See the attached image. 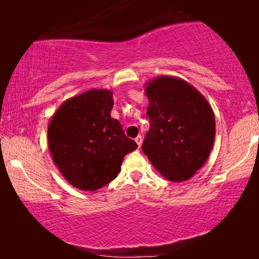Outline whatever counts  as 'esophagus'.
I'll return each mask as SVG.
<instances>
[{"instance_id":"obj_1","label":"esophagus","mask_w":259,"mask_h":259,"mask_svg":"<svg viewBox=\"0 0 259 259\" xmlns=\"http://www.w3.org/2000/svg\"><path fill=\"white\" fill-rule=\"evenodd\" d=\"M136 143L138 144V147L140 148L141 144H143V137H141V136H138V137L136 138Z\"/></svg>"}]
</instances>
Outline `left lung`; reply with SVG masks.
<instances>
[{
    "label": "left lung",
    "instance_id": "obj_1",
    "mask_svg": "<svg viewBox=\"0 0 259 259\" xmlns=\"http://www.w3.org/2000/svg\"><path fill=\"white\" fill-rule=\"evenodd\" d=\"M150 131L141 150L169 182L192 178L211 153L215 137L214 113L192 84L162 75L145 86Z\"/></svg>",
    "mask_w": 259,
    "mask_h": 259
}]
</instances>
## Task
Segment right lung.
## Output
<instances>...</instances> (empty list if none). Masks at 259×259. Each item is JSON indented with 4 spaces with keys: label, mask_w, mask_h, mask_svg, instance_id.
Masks as SVG:
<instances>
[{
    "label": "right lung",
    "mask_w": 259,
    "mask_h": 259,
    "mask_svg": "<svg viewBox=\"0 0 259 259\" xmlns=\"http://www.w3.org/2000/svg\"><path fill=\"white\" fill-rule=\"evenodd\" d=\"M113 93L90 90L66 100L48 125V147L67 182L82 191L111 183L123 157L137 150L121 125L111 118Z\"/></svg>",
    "instance_id": "add662e5"
}]
</instances>
